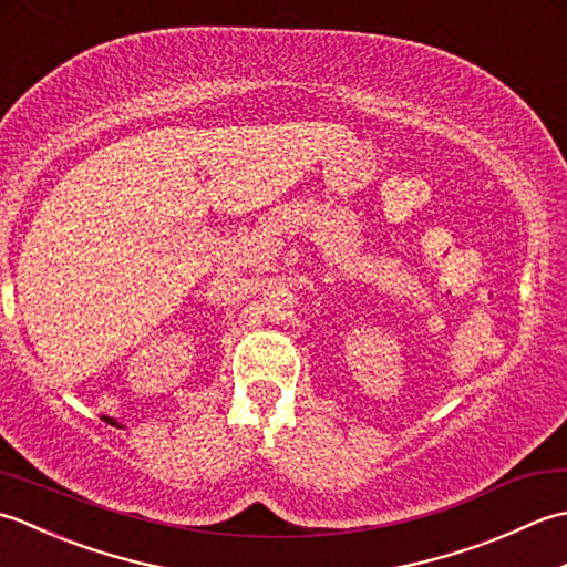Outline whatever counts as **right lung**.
Returning <instances> with one entry per match:
<instances>
[{"instance_id": "obj_1", "label": "right lung", "mask_w": 567, "mask_h": 567, "mask_svg": "<svg viewBox=\"0 0 567 567\" xmlns=\"http://www.w3.org/2000/svg\"><path fill=\"white\" fill-rule=\"evenodd\" d=\"M104 421H106V424H112V426H116V429H124L122 424H118V421L116 419H112V416H102Z\"/></svg>"}]
</instances>
